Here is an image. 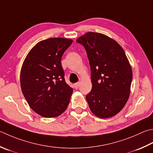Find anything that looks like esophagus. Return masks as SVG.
<instances>
[{
    "mask_svg": "<svg viewBox=\"0 0 153 153\" xmlns=\"http://www.w3.org/2000/svg\"><path fill=\"white\" fill-rule=\"evenodd\" d=\"M74 88H76V89H77L79 87V85H80V83L79 82H77V83H74Z\"/></svg>",
    "mask_w": 153,
    "mask_h": 153,
    "instance_id": "obj_1",
    "label": "esophagus"
}]
</instances>
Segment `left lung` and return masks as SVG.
<instances>
[{
    "instance_id": "left-lung-1",
    "label": "left lung",
    "mask_w": 153,
    "mask_h": 153,
    "mask_svg": "<svg viewBox=\"0 0 153 153\" xmlns=\"http://www.w3.org/2000/svg\"><path fill=\"white\" fill-rule=\"evenodd\" d=\"M76 41L84 46L91 67L92 89L86 95L89 109L101 119L115 116L127 102L133 79L123 49L101 33L87 32Z\"/></svg>"
}]
</instances>
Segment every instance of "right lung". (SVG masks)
Returning a JSON list of instances; mask_svg holds the SVG:
<instances>
[{
    "instance_id": "obj_1",
    "label": "right lung",
    "mask_w": 153,
    "mask_h": 153,
    "mask_svg": "<svg viewBox=\"0 0 153 153\" xmlns=\"http://www.w3.org/2000/svg\"><path fill=\"white\" fill-rule=\"evenodd\" d=\"M73 40L50 38L39 42L23 62L20 86L30 108L46 118L56 117L67 109L73 89L65 82L61 59Z\"/></svg>"
}]
</instances>
